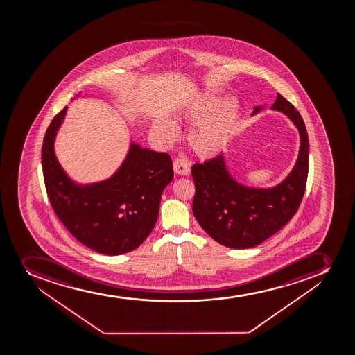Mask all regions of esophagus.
Here are the masks:
<instances>
[{
	"instance_id": "34e87169",
	"label": "esophagus",
	"mask_w": 355,
	"mask_h": 355,
	"mask_svg": "<svg viewBox=\"0 0 355 355\" xmlns=\"http://www.w3.org/2000/svg\"><path fill=\"white\" fill-rule=\"evenodd\" d=\"M173 170H175L177 175H187L190 173L189 164L184 159H180V158H177V159L173 161Z\"/></svg>"
}]
</instances>
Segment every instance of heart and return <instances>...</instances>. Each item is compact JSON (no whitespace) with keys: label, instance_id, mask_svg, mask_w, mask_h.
<instances>
[{"label":"heart","instance_id":"1","mask_svg":"<svg viewBox=\"0 0 355 355\" xmlns=\"http://www.w3.org/2000/svg\"><path fill=\"white\" fill-rule=\"evenodd\" d=\"M209 117L187 137V144L194 156L201 161H208L221 154L225 146L235 137L241 121V114L232 99L227 96L208 94L190 107L180 113V120L196 123ZM156 132L164 140H175L177 130L170 121L156 125Z\"/></svg>","mask_w":355,"mask_h":355}]
</instances>
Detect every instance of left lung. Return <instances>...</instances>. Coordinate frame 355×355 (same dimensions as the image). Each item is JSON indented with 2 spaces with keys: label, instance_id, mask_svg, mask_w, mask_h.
<instances>
[{
  "label": "left lung",
  "instance_id": "1",
  "mask_svg": "<svg viewBox=\"0 0 355 355\" xmlns=\"http://www.w3.org/2000/svg\"><path fill=\"white\" fill-rule=\"evenodd\" d=\"M261 109L256 106L252 116ZM270 109L287 116L300 133L299 156L280 184L268 189L239 184L230 175L223 154L192 166L194 216L211 239L227 248L249 249L270 239L291 221L306 191L309 140L302 116L280 94Z\"/></svg>",
  "mask_w": 355,
  "mask_h": 355
}]
</instances>
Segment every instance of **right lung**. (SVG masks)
Listing matches in <instances>:
<instances>
[{
	"label": "right lung",
	"instance_id": "obj_1",
	"mask_svg": "<svg viewBox=\"0 0 355 355\" xmlns=\"http://www.w3.org/2000/svg\"><path fill=\"white\" fill-rule=\"evenodd\" d=\"M67 107L53 118L42 142L46 192L68 232L96 252L118 256L137 249L157 221L162 192L173 178L166 153L130 142L120 168L98 183H75L54 153L56 133Z\"/></svg>",
	"mask_w": 355,
	"mask_h": 355
}]
</instances>
